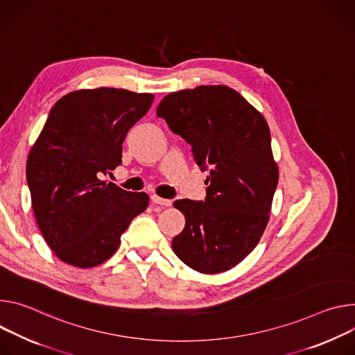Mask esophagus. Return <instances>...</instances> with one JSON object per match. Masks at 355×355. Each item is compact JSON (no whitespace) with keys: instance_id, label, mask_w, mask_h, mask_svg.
I'll list each match as a JSON object with an SVG mask.
<instances>
[{"instance_id":"obj_1","label":"esophagus","mask_w":355,"mask_h":355,"mask_svg":"<svg viewBox=\"0 0 355 355\" xmlns=\"http://www.w3.org/2000/svg\"><path fill=\"white\" fill-rule=\"evenodd\" d=\"M150 200H152L155 205H159V206H164V207L172 206V200L159 198V196H156V194H152V196H150Z\"/></svg>"}]
</instances>
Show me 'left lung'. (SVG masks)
<instances>
[{"instance_id":"obj_1","label":"left lung","mask_w":355,"mask_h":355,"mask_svg":"<svg viewBox=\"0 0 355 355\" xmlns=\"http://www.w3.org/2000/svg\"><path fill=\"white\" fill-rule=\"evenodd\" d=\"M172 132L210 168L205 202L176 200L186 217L172 248L191 269L214 275L239 265L269 221L279 169L263 115L228 86H198L164 97L156 108Z\"/></svg>"}]
</instances>
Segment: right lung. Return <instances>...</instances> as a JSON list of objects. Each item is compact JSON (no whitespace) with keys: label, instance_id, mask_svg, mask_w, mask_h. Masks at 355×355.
<instances>
[{"label":"right lung","instance_id":"right-lung-1","mask_svg":"<svg viewBox=\"0 0 355 355\" xmlns=\"http://www.w3.org/2000/svg\"><path fill=\"white\" fill-rule=\"evenodd\" d=\"M153 98L98 87L71 92L52 107L29 150L26 180L37 227L60 261L77 268L103 263L146 210V193L100 178L121 165L125 135Z\"/></svg>","mask_w":355,"mask_h":355}]
</instances>
